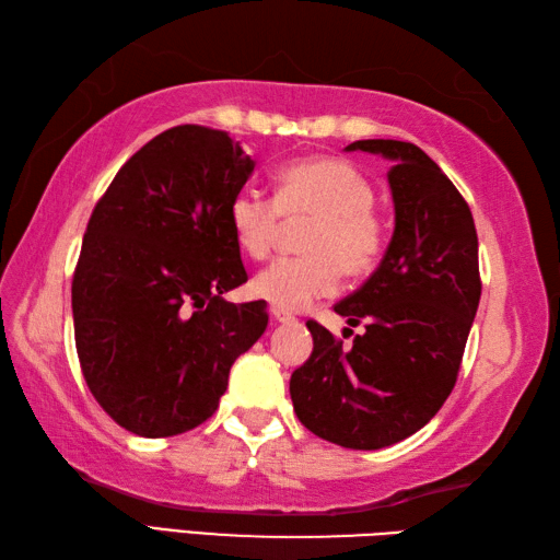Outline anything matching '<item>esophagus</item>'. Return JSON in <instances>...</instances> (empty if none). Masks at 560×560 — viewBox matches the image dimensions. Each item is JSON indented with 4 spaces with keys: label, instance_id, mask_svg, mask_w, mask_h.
Instances as JSON below:
<instances>
[{
    "label": "esophagus",
    "instance_id": "34e87169",
    "mask_svg": "<svg viewBox=\"0 0 560 560\" xmlns=\"http://www.w3.org/2000/svg\"><path fill=\"white\" fill-rule=\"evenodd\" d=\"M271 317H273V323H281V325H289V323H295V317L291 315V313H287V311H281V307H273L271 305Z\"/></svg>",
    "mask_w": 560,
    "mask_h": 560
}]
</instances>
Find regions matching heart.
I'll return each instance as SVG.
<instances>
[{
	"label": "heart",
	"mask_w": 560,
	"mask_h": 560,
	"mask_svg": "<svg viewBox=\"0 0 560 560\" xmlns=\"http://www.w3.org/2000/svg\"><path fill=\"white\" fill-rule=\"evenodd\" d=\"M371 180L349 161L315 156L295 161L277 173V192L241 189L229 207L237 247L265 259L287 223H305L303 257L271 261L253 279L257 299L299 313L339 289L341 273L363 279L385 253L387 231L373 209Z\"/></svg>",
	"instance_id": "1"
}]
</instances>
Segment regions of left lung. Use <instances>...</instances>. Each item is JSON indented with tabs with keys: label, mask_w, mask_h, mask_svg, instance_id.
<instances>
[{
	"label": "left lung",
	"mask_w": 560,
	"mask_h": 560,
	"mask_svg": "<svg viewBox=\"0 0 560 560\" xmlns=\"http://www.w3.org/2000/svg\"><path fill=\"white\" fill-rule=\"evenodd\" d=\"M347 151L392 163L395 233L371 279L335 305L365 331L343 349L311 319L313 353L291 375V399L315 435L380 450L431 421L457 383L481 299L479 241L467 201L419 147L363 139Z\"/></svg>",
	"instance_id": "obj_1"
}]
</instances>
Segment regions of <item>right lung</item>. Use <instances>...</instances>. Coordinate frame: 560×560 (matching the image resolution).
<instances>
[{"mask_svg":"<svg viewBox=\"0 0 560 560\" xmlns=\"http://www.w3.org/2000/svg\"><path fill=\"white\" fill-rule=\"evenodd\" d=\"M255 161L229 132L165 129L93 209L71 313L91 395L115 423L168 438L205 423L231 365L265 335V301L229 303L247 281L229 207Z\"/></svg>","mask_w":560,"mask_h":560,"instance_id":"right-lung-1","label":"right lung"}]
</instances>
